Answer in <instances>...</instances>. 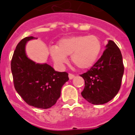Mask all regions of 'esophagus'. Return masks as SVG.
<instances>
[{
  "instance_id": "esophagus-1",
  "label": "esophagus",
  "mask_w": 135,
  "mask_h": 135,
  "mask_svg": "<svg viewBox=\"0 0 135 135\" xmlns=\"http://www.w3.org/2000/svg\"><path fill=\"white\" fill-rule=\"evenodd\" d=\"M69 78H70V79H72L74 78V77H75V75H73V74H72V73H69Z\"/></svg>"
}]
</instances>
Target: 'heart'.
Wrapping results in <instances>:
<instances>
[{
  "label": "heart",
  "mask_w": 135,
  "mask_h": 135,
  "mask_svg": "<svg viewBox=\"0 0 135 135\" xmlns=\"http://www.w3.org/2000/svg\"><path fill=\"white\" fill-rule=\"evenodd\" d=\"M102 49L100 38L94 35H82L63 38L57 47H51L50 54L56 64L62 66L68 61L67 56L77 68H90L97 62Z\"/></svg>",
  "instance_id": "obj_1"
}]
</instances>
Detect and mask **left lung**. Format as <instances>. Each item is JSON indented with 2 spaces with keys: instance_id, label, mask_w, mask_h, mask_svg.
<instances>
[{
  "instance_id": "8db88e82",
  "label": "left lung",
  "mask_w": 135,
  "mask_h": 135,
  "mask_svg": "<svg viewBox=\"0 0 135 135\" xmlns=\"http://www.w3.org/2000/svg\"><path fill=\"white\" fill-rule=\"evenodd\" d=\"M103 55L86 73L82 96L89 103L100 105L108 102L120 90L124 73L120 50L114 41H108Z\"/></svg>"
}]
</instances>
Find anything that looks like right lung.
I'll return each mask as SVG.
<instances>
[{"instance_id": "add662e5", "label": "right lung", "mask_w": 135, "mask_h": 135, "mask_svg": "<svg viewBox=\"0 0 135 135\" xmlns=\"http://www.w3.org/2000/svg\"><path fill=\"white\" fill-rule=\"evenodd\" d=\"M25 37L19 42L11 60V71L17 92L28 105L47 109L55 105L60 97L63 84L69 80L66 72H57L49 65L36 63L25 53L28 41Z\"/></svg>"}]
</instances>
